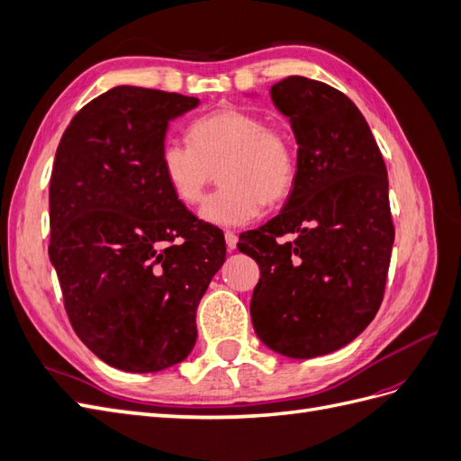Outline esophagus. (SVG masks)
I'll return each mask as SVG.
<instances>
[{
	"instance_id": "obj_1",
	"label": "esophagus",
	"mask_w": 461,
	"mask_h": 461,
	"mask_svg": "<svg viewBox=\"0 0 461 461\" xmlns=\"http://www.w3.org/2000/svg\"><path fill=\"white\" fill-rule=\"evenodd\" d=\"M225 242H227L229 249H234L236 244H239V236H236V232H232V230H227L225 232Z\"/></svg>"
}]
</instances>
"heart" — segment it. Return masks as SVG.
<instances>
[{
    "label": "heart",
    "instance_id": "obj_1",
    "mask_svg": "<svg viewBox=\"0 0 461 461\" xmlns=\"http://www.w3.org/2000/svg\"><path fill=\"white\" fill-rule=\"evenodd\" d=\"M161 175L178 202L196 205L219 169L222 188L207 196L200 217L217 227H242L265 205L294 188L298 158L292 138L267 119L239 107L212 111L190 124V142L165 138Z\"/></svg>",
    "mask_w": 461,
    "mask_h": 461
}]
</instances>
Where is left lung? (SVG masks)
<instances>
[{"label": "left lung", "mask_w": 461, "mask_h": 461, "mask_svg": "<svg viewBox=\"0 0 461 461\" xmlns=\"http://www.w3.org/2000/svg\"><path fill=\"white\" fill-rule=\"evenodd\" d=\"M271 97L290 119L298 175L285 209L239 249L261 267L249 313L271 350L308 359L352 342L381 308L394 225L386 165L350 97L286 77ZM296 233L290 243L277 240Z\"/></svg>", "instance_id": "1"}]
</instances>
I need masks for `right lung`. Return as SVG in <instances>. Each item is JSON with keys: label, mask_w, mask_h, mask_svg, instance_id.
I'll list each match as a JSON object with an SVG mask.
<instances>
[{"label": "right lung", "mask_w": 461, "mask_h": 461, "mask_svg": "<svg viewBox=\"0 0 461 461\" xmlns=\"http://www.w3.org/2000/svg\"><path fill=\"white\" fill-rule=\"evenodd\" d=\"M198 97L117 86L63 132L50 180V259L77 337L107 366L156 373L196 344V310L225 263L222 232L161 175L169 121Z\"/></svg>", "instance_id": "obj_1"}]
</instances>
